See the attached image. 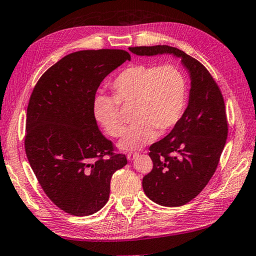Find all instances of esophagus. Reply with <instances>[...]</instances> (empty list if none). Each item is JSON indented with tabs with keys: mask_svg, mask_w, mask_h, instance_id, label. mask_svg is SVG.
I'll list each match as a JSON object with an SVG mask.
<instances>
[{
	"mask_svg": "<svg viewBox=\"0 0 256 256\" xmlns=\"http://www.w3.org/2000/svg\"><path fill=\"white\" fill-rule=\"evenodd\" d=\"M138 154H140V153H137V152H128L127 153V158L129 160H134L136 158V156H138Z\"/></svg>",
	"mask_w": 256,
	"mask_h": 256,
	"instance_id": "1",
	"label": "esophagus"
}]
</instances>
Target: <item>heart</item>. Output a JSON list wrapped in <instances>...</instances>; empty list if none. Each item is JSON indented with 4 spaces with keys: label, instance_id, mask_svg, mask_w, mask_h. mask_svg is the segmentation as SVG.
Wrapping results in <instances>:
<instances>
[{
    "label": "heart",
    "instance_id": "1",
    "mask_svg": "<svg viewBox=\"0 0 256 256\" xmlns=\"http://www.w3.org/2000/svg\"><path fill=\"white\" fill-rule=\"evenodd\" d=\"M113 96L96 95L94 114L112 137L124 132L120 105L134 106L135 121L120 142L124 150H135L167 134L182 116L186 98V82L172 65L134 64L118 74L110 84Z\"/></svg>",
    "mask_w": 256,
    "mask_h": 256
}]
</instances>
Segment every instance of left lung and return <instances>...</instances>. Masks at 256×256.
<instances>
[{
    "mask_svg": "<svg viewBox=\"0 0 256 256\" xmlns=\"http://www.w3.org/2000/svg\"><path fill=\"white\" fill-rule=\"evenodd\" d=\"M129 50L140 56L172 54L190 73L186 112L166 137L148 148L153 168L142 182L152 202L167 207L186 205L210 182L226 145L228 119L221 89L202 62L174 46H143Z\"/></svg>",
    "mask_w": 256,
    "mask_h": 256,
    "instance_id": "1",
    "label": "left lung"
}]
</instances>
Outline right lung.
Returning <instances> with one entry per match:
<instances>
[{"mask_svg": "<svg viewBox=\"0 0 256 256\" xmlns=\"http://www.w3.org/2000/svg\"><path fill=\"white\" fill-rule=\"evenodd\" d=\"M130 54L121 49L70 54L42 74L27 106L25 151L58 208L88 216L108 200L112 175L127 164L98 129L92 102L100 82Z\"/></svg>", "mask_w": 256, "mask_h": 256, "instance_id": "right-lung-1", "label": "right lung"}]
</instances>
